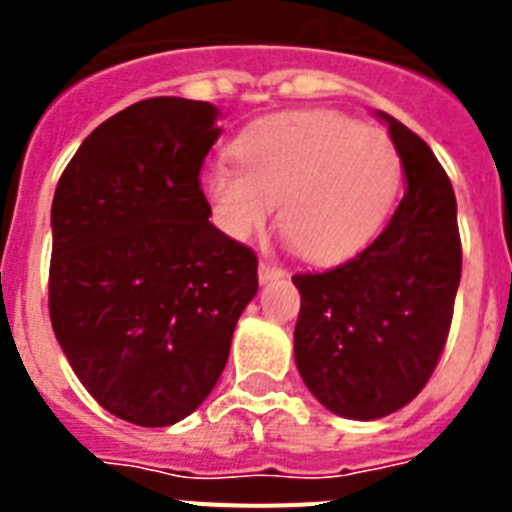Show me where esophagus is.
Masks as SVG:
<instances>
[{"instance_id": "esophagus-1", "label": "esophagus", "mask_w": 512, "mask_h": 512, "mask_svg": "<svg viewBox=\"0 0 512 512\" xmlns=\"http://www.w3.org/2000/svg\"><path fill=\"white\" fill-rule=\"evenodd\" d=\"M279 277H284L282 266H274V264H269V261H261V264H259L261 284L271 282V279H279Z\"/></svg>"}]
</instances>
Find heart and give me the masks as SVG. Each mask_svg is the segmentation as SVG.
Segmentation results:
<instances>
[{"label": "heart", "instance_id": "heart-1", "mask_svg": "<svg viewBox=\"0 0 512 512\" xmlns=\"http://www.w3.org/2000/svg\"><path fill=\"white\" fill-rule=\"evenodd\" d=\"M233 153L241 169L212 166L202 179L215 223L248 241L282 202L284 235L312 261L359 253L379 233L400 187L395 143L341 112L261 117L238 135Z\"/></svg>", "mask_w": 512, "mask_h": 512}]
</instances>
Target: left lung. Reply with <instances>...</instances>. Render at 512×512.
Segmentation results:
<instances>
[{
  "mask_svg": "<svg viewBox=\"0 0 512 512\" xmlns=\"http://www.w3.org/2000/svg\"><path fill=\"white\" fill-rule=\"evenodd\" d=\"M405 171L390 225L359 256L295 274V361L330 413L377 420L418 397L449 338L461 279L456 197L420 135L379 112Z\"/></svg>",
  "mask_w": 512,
  "mask_h": 512,
  "instance_id": "1",
  "label": "left lung"
}]
</instances>
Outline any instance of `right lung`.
I'll list each match as a JSON object with an SVG mask.
<instances>
[{"label":"right lung","instance_id":"add662e5","mask_svg":"<svg viewBox=\"0 0 512 512\" xmlns=\"http://www.w3.org/2000/svg\"><path fill=\"white\" fill-rule=\"evenodd\" d=\"M217 115L182 97L130 104L53 194V333L89 395L143 428L200 408L259 289L256 253L210 223L200 184Z\"/></svg>","mask_w":512,"mask_h":512}]
</instances>
